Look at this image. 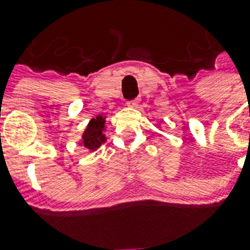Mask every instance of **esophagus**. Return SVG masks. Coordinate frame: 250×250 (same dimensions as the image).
<instances>
[{"label":"esophagus","mask_w":250,"mask_h":250,"mask_svg":"<svg viewBox=\"0 0 250 250\" xmlns=\"http://www.w3.org/2000/svg\"><path fill=\"white\" fill-rule=\"evenodd\" d=\"M137 105H138V99H131L127 102V106H130V108H135Z\"/></svg>","instance_id":"34e87169"}]
</instances>
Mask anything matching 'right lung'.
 Segmentation results:
<instances>
[{"label":"right lung","instance_id":"right-lung-1","mask_svg":"<svg viewBox=\"0 0 250 250\" xmlns=\"http://www.w3.org/2000/svg\"><path fill=\"white\" fill-rule=\"evenodd\" d=\"M104 130H105V117L99 115L95 119H91L82 137V144L84 145V148L90 151L98 149L101 144L106 141Z\"/></svg>","mask_w":250,"mask_h":250}]
</instances>
